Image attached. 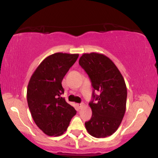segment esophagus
<instances>
[{"label": "esophagus", "mask_w": 158, "mask_h": 158, "mask_svg": "<svg viewBox=\"0 0 158 158\" xmlns=\"http://www.w3.org/2000/svg\"><path fill=\"white\" fill-rule=\"evenodd\" d=\"M83 106H84V104H83V103H81V104H77V107L79 108V109L82 108Z\"/></svg>", "instance_id": "obj_1"}]
</instances>
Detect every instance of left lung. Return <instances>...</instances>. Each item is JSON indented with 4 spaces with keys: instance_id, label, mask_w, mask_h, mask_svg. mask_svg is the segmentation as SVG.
<instances>
[{
    "instance_id": "1",
    "label": "left lung",
    "mask_w": 158,
    "mask_h": 158,
    "mask_svg": "<svg viewBox=\"0 0 158 158\" xmlns=\"http://www.w3.org/2000/svg\"><path fill=\"white\" fill-rule=\"evenodd\" d=\"M89 76L94 100L89 103L92 117L85 123L90 135L104 138L112 135L121 124L126 108L127 88L124 78L108 56L99 52L84 53L79 61Z\"/></svg>"
}]
</instances>
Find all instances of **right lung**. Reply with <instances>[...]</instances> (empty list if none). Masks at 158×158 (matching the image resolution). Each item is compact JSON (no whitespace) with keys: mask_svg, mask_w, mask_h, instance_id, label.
Here are the masks:
<instances>
[{"mask_svg":"<svg viewBox=\"0 0 158 158\" xmlns=\"http://www.w3.org/2000/svg\"><path fill=\"white\" fill-rule=\"evenodd\" d=\"M79 54L56 52L48 56L32 73L27 98L34 122L45 135L60 136L66 131L77 110L61 97L63 78Z\"/></svg>","mask_w":158,"mask_h":158,"instance_id":"right-lung-1","label":"right lung"}]
</instances>
